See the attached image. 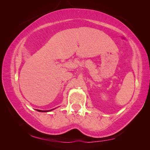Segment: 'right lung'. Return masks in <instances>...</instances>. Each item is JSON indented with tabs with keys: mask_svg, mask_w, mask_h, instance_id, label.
I'll return each instance as SVG.
<instances>
[{
	"mask_svg": "<svg viewBox=\"0 0 150 150\" xmlns=\"http://www.w3.org/2000/svg\"><path fill=\"white\" fill-rule=\"evenodd\" d=\"M54 110V109H52V110H47V111H44V110H36L38 111L39 112H49V111H51Z\"/></svg>",
	"mask_w": 150,
	"mask_h": 150,
	"instance_id": "obj_1",
	"label": "right lung"
}]
</instances>
